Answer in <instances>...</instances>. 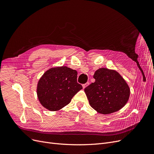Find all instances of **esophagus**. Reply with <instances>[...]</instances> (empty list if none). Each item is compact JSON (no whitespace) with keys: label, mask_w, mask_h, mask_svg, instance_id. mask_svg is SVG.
<instances>
[{"label":"esophagus","mask_w":154,"mask_h":154,"mask_svg":"<svg viewBox=\"0 0 154 154\" xmlns=\"http://www.w3.org/2000/svg\"><path fill=\"white\" fill-rule=\"evenodd\" d=\"M88 85H89V82H87L86 83H85V84H83L82 86H83V88H85L87 86H88Z\"/></svg>","instance_id":"esophagus-1"}]
</instances>
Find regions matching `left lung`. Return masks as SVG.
Here are the masks:
<instances>
[{"label": "left lung", "mask_w": 154, "mask_h": 154, "mask_svg": "<svg viewBox=\"0 0 154 154\" xmlns=\"http://www.w3.org/2000/svg\"><path fill=\"white\" fill-rule=\"evenodd\" d=\"M93 77L95 82L84 89L92 108L103 114L122 109L127 103L130 93L123 78L117 71L107 68L97 69Z\"/></svg>", "instance_id": "left-lung-1"}]
</instances>
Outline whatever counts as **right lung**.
I'll return each instance as SVG.
<instances>
[{"instance_id": "1", "label": "right lung", "mask_w": 154, "mask_h": 154, "mask_svg": "<svg viewBox=\"0 0 154 154\" xmlns=\"http://www.w3.org/2000/svg\"><path fill=\"white\" fill-rule=\"evenodd\" d=\"M77 74L76 70L66 66L53 67L45 72L36 89L41 105L50 111L59 110L68 105L83 88L77 83Z\"/></svg>"}]
</instances>
